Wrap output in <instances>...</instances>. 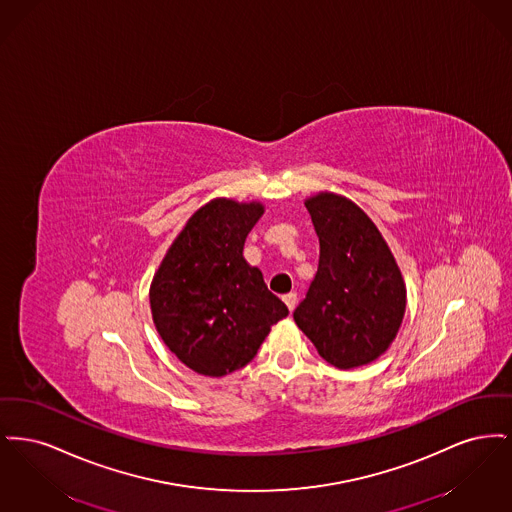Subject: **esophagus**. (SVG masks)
Returning a JSON list of instances; mask_svg holds the SVG:
<instances>
[{
    "label": "esophagus",
    "instance_id": "esophagus-1",
    "mask_svg": "<svg viewBox=\"0 0 512 512\" xmlns=\"http://www.w3.org/2000/svg\"><path fill=\"white\" fill-rule=\"evenodd\" d=\"M282 299H284V303H286V307H288L290 311H293V309H295V305H297V293H286V295H284Z\"/></svg>",
    "mask_w": 512,
    "mask_h": 512
}]
</instances>
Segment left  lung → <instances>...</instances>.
Returning a JSON list of instances; mask_svg holds the SVG:
<instances>
[{"label":"left lung","mask_w":512,"mask_h":512,"mask_svg":"<svg viewBox=\"0 0 512 512\" xmlns=\"http://www.w3.org/2000/svg\"><path fill=\"white\" fill-rule=\"evenodd\" d=\"M317 230L320 259L295 324L318 355L343 370L388 351L407 307V286L390 245L365 211L345 195L305 199Z\"/></svg>","instance_id":"1"}]
</instances>
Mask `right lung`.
<instances>
[{"instance_id":"right-lung-1","label":"right lung","mask_w":512,"mask_h":512,"mask_svg":"<svg viewBox=\"0 0 512 512\" xmlns=\"http://www.w3.org/2000/svg\"><path fill=\"white\" fill-rule=\"evenodd\" d=\"M261 201L215 197L174 238L149 286L153 324L180 363L220 378L247 365L288 307L244 257Z\"/></svg>"}]
</instances>
